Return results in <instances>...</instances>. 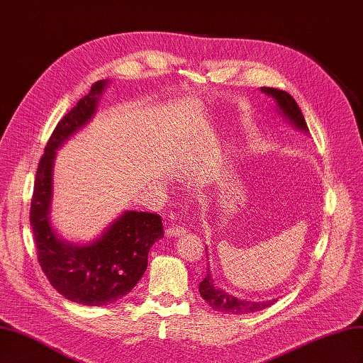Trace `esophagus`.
<instances>
[{"label":"esophagus","instance_id":"esophagus-1","mask_svg":"<svg viewBox=\"0 0 363 363\" xmlns=\"http://www.w3.org/2000/svg\"><path fill=\"white\" fill-rule=\"evenodd\" d=\"M164 233H167L168 238L180 236V235H184V233H186V228L182 227V225H168L167 230H164Z\"/></svg>","mask_w":363,"mask_h":363}]
</instances>
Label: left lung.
Here are the masks:
<instances>
[{
	"mask_svg": "<svg viewBox=\"0 0 363 363\" xmlns=\"http://www.w3.org/2000/svg\"><path fill=\"white\" fill-rule=\"evenodd\" d=\"M262 91L271 95L274 100L277 101L281 113H284V116L289 118V121L295 127H298L304 131L309 130L307 128L304 116L301 113V108L298 107V104H296L292 95H289L284 91L274 89V87H265V86L262 87ZM200 294L204 298V301L211 306L212 309H215L218 312H223V313H230V315H244V313H251V312H259L276 301V300L265 301V303L247 301V300H238L236 296H232V295H227L225 292H223L221 289H218L215 286L211 269L208 268H207L206 277L200 283Z\"/></svg>",
	"mask_w": 363,
	"mask_h": 363,
	"instance_id": "left-lung-1",
	"label": "left lung"
}]
</instances>
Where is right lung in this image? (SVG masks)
Instances as JSON below:
<instances>
[{"label":"right lung","instance_id":"add662e5","mask_svg":"<svg viewBox=\"0 0 363 363\" xmlns=\"http://www.w3.org/2000/svg\"><path fill=\"white\" fill-rule=\"evenodd\" d=\"M104 86L103 80L95 82L89 94L54 128L38 164L30 206V224L43 274L65 298L86 306H106L125 296L144 276L151 245L163 236L162 218L150 212H125L100 239L84 247L63 242L50 224L56 150L92 118Z\"/></svg>","mask_w":363,"mask_h":363}]
</instances>
